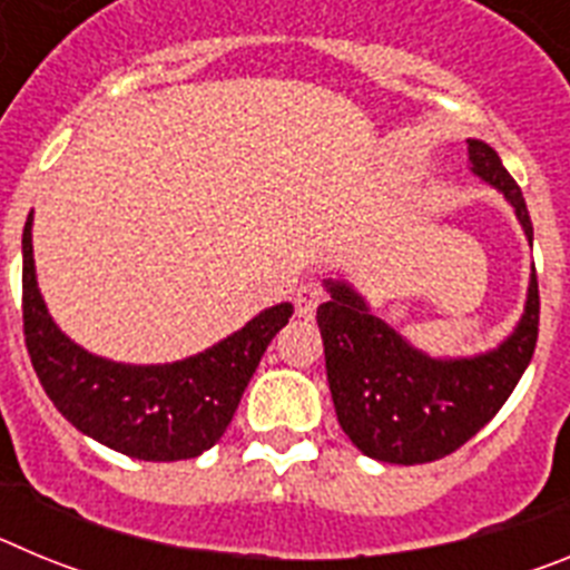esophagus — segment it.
<instances>
[{
    "label": "esophagus",
    "instance_id": "34e87169",
    "mask_svg": "<svg viewBox=\"0 0 570 570\" xmlns=\"http://www.w3.org/2000/svg\"><path fill=\"white\" fill-rule=\"evenodd\" d=\"M325 299V288H322V282H305V285H299L296 288V314L305 316V320H311V316L316 314V308H320V302Z\"/></svg>",
    "mask_w": 570,
    "mask_h": 570
}]
</instances>
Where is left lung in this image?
Masks as SVG:
<instances>
[{
  "mask_svg": "<svg viewBox=\"0 0 570 570\" xmlns=\"http://www.w3.org/2000/svg\"><path fill=\"white\" fill-rule=\"evenodd\" d=\"M471 170L505 194L533 242L525 196L491 145L468 139ZM331 299L316 308L336 420L362 454L394 465H422L454 454L497 416L537 347L540 288L528 285L525 314L513 334L471 360H431L367 311L345 282H325Z\"/></svg>",
  "mask_w": 570,
  "mask_h": 570,
  "instance_id": "8db88e82",
  "label": "left lung"
}]
</instances>
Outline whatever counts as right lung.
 <instances>
[{
	"label": "right lung",
	"instance_id": "right-lung-1",
	"mask_svg": "<svg viewBox=\"0 0 570 570\" xmlns=\"http://www.w3.org/2000/svg\"><path fill=\"white\" fill-rule=\"evenodd\" d=\"M28 216L22 234V322L30 362L59 414L119 454L190 460L234 420L242 394L294 305L282 302L228 340L170 365H122L88 354L53 325L37 288Z\"/></svg>",
	"mask_w": 570,
	"mask_h": 570
}]
</instances>
